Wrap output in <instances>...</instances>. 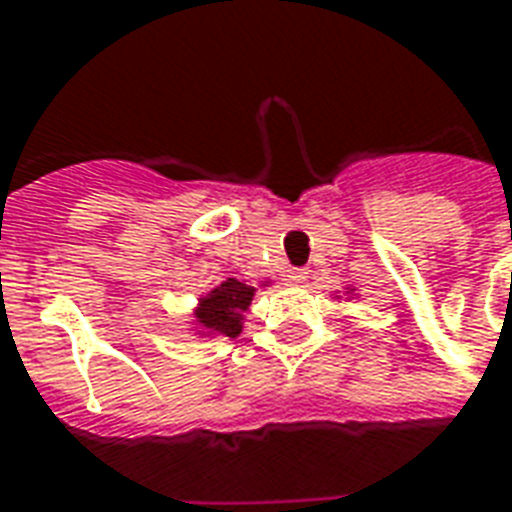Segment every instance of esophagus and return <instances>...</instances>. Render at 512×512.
Returning <instances> with one entry per match:
<instances>
[{
	"label": "esophagus",
	"instance_id": "34e87169",
	"mask_svg": "<svg viewBox=\"0 0 512 512\" xmlns=\"http://www.w3.org/2000/svg\"><path fill=\"white\" fill-rule=\"evenodd\" d=\"M308 279V273H305V268H289L287 271V281L289 284H303V281Z\"/></svg>",
	"mask_w": 512,
	"mask_h": 512
}]
</instances>
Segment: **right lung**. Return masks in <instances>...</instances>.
Returning <instances> with one entry per match:
<instances>
[{
	"label": "right lung",
	"mask_w": 512,
	"mask_h": 512,
	"mask_svg": "<svg viewBox=\"0 0 512 512\" xmlns=\"http://www.w3.org/2000/svg\"><path fill=\"white\" fill-rule=\"evenodd\" d=\"M252 295H255V289L247 287V284H241V281H223L212 295L201 297L196 319H199L201 327L209 329L212 335H241V313L249 308Z\"/></svg>",
	"instance_id": "obj_1"
}]
</instances>
